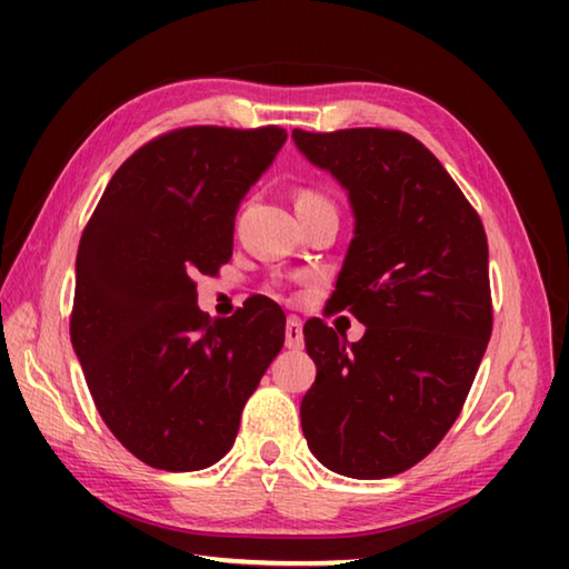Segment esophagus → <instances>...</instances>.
<instances>
[{
  "instance_id": "34e87169",
  "label": "esophagus",
  "mask_w": 569,
  "mask_h": 569,
  "mask_svg": "<svg viewBox=\"0 0 569 569\" xmlns=\"http://www.w3.org/2000/svg\"><path fill=\"white\" fill-rule=\"evenodd\" d=\"M286 346L288 349H303V321L298 316H288L286 321Z\"/></svg>"
}]
</instances>
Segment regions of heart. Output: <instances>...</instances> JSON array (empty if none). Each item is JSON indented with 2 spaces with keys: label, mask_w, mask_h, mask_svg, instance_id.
<instances>
[{
  "label": "heart",
  "mask_w": 569,
  "mask_h": 569,
  "mask_svg": "<svg viewBox=\"0 0 569 569\" xmlns=\"http://www.w3.org/2000/svg\"><path fill=\"white\" fill-rule=\"evenodd\" d=\"M316 206H331V200L326 198L323 192H319V190H311V188L298 190L296 208H316Z\"/></svg>",
  "instance_id": "heart-1"
}]
</instances>
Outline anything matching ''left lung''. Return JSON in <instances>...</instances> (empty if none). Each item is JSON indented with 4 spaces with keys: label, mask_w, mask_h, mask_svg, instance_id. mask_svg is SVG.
<instances>
[{
    "label": "left lung",
    "mask_w": 569,
    "mask_h": 569,
    "mask_svg": "<svg viewBox=\"0 0 569 569\" xmlns=\"http://www.w3.org/2000/svg\"><path fill=\"white\" fill-rule=\"evenodd\" d=\"M293 140L349 190L356 228L329 308L366 326L346 343L306 321L316 381L301 401L303 437L336 475H401L457 421L492 336L485 226L409 132L296 128Z\"/></svg>",
    "instance_id": "1"
}]
</instances>
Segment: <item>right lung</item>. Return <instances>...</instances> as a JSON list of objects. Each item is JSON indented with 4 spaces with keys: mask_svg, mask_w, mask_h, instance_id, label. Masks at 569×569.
Returning a JSON list of instances; mask_svg holds the SVG:
<instances>
[{
    "mask_svg": "<svg viewBox=\"0 0 569 569\" xmlns=\"http://www.w3.org/2000/svg\"><path fill=\"white\" fill-rule=\"evenodd\" d=\"M286 138L278 124L162 132L122 162L82 230L72 346L102 421L148 467L226 457L283 349L281 306L253 298L213 321L196 278L230 261L240 200Z\"/></svg>",
    "mask_w": 569,
    "mask_h": 569,
    "instance_id": "add662e5",
    "label": "right lung"
}]
</instances>
